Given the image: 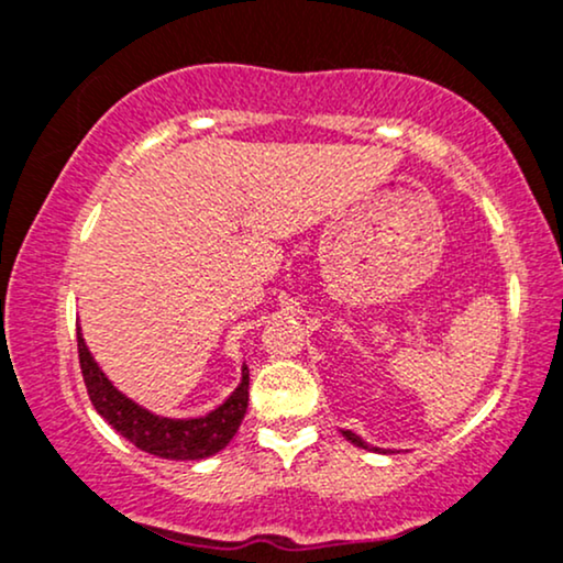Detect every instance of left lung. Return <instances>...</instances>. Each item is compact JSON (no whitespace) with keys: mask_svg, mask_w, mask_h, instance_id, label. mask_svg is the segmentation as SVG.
I'll list each match as a JSON object with an SVG mask.
<instances>
[{"mask_svg":"<svg viewBox=\"0 0 563 563\" xmlns=\"http://www.w3.org/2000/svg\"><path fill=\"white\" fill-rule=\"evenodd\" d=\"M342 438L345 440H350L353 442V445H358V448H363V451H379V453H395V451H385V448H374V445H368L366 440H361L358 434L355 432H350V429H342Z\"/></svg>","mask_w":563,"mask_h":563,"instance_id":"obj_1","label":"left lung"}]
</instances>
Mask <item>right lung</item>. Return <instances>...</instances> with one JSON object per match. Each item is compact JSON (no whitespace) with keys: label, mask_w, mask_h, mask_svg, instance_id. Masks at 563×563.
Segmentation results:
<instances>
[{"label":"right lung","mask_w":563,"mask_h":563,"mask_svg":"<svg viewBox=\"0 0 563 563\" xmlns=\"http://www.w3.org/2000/svg\"><path fill=\"white\" fill-rule=\"evenodd\" d=\"M78 363L86 382L91 406L108 424L121 432L125 440L134 442L139 451L170 461H200L208 459L229 445L240 429L250 400V372L242 366V382L216 411L200 416V419H168L142 408L139 402L125 398L112 387V382L102 374L97 361L86 347L81 329H78Z\"/></svg>","instance_id":"right-lung-1"}]
</instances>
